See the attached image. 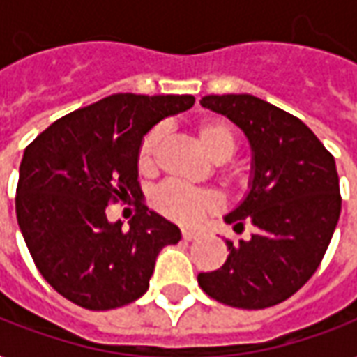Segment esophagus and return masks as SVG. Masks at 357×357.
<instances>
[{"label": "esophagus", "instance_id": "34e87169", "mask_svg": "<svg viewBox=\"0 0 357 357\" xmlns=\"http://www.w3.org/2000/svg\"><path fill=\"white\" fill-rule=\"evenodd\" d=\"M181 236H183V239H185V241H193V239L199 238L201 234H199V231H195V230H183V231H181Z\"/></svg>", "mask_w": 357, "mask_h": 357}]
</instances>
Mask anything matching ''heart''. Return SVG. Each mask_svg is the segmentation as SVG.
Masks as SVG:
<instances>
[{
    "instance_id": "heart-1",
    "label": "heart",
    "mask_w": 357,
    "mask_h": 357,
    "mask_svg": "<svg viewBox=\"0 0 357 357\" xmlns=\"http://www.w3.org/2000/svg\"><path fill=\"white\" fill-rule=\"evenodd\" d=\"M197 137L204 146V151L213 156L214 160H228L236 153V137L228 123L220 119H206L197 126ZM162 141V127H154L149 131L137 154V166L143 174L154 170L156 154ZM154 208L168 216L172 220L181 224L195 222L203 213L214 211L220 206V197L214 191L206 189H193L181 185L176 181L164 183L153 197Z\"/></svg>"
}]
</instances>
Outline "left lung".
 Wrapping results in <instances>:
<instances>
[{
	"instance_id": "obj_1",
	"label": "left lung",
	"mask_w": 357,
	"mask_h": 357,
	"mask_svg": "<svg viewBox=\"0 0 357 357\" xmlns=\"http://www.w3.org/2000/svg\"><path fill=\"white\" fill-rule=\"evenodd\" d=\"M201 106L243 131L251 149L248 191L224 216L249 239L226 241L230 255L199 286L220 303L265 309L288 300L317 271L340 216L333 154L301 119L251 94H208Z\"/></svg>"
}]
</instances>
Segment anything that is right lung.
<instances>
[{"label": "right lung", "instance_id": "1", "mask_svg": "<svg viewBox=\"0 0 357 357\" xmlns=\"http://www.w3.org/2000/svg\"><path fill=\"white\" fill-rule=\"evenodd\" d=\"M193 104L191 94H112L57 119L26 146L17 222L40 274L63 298L104 311L149 290L156 257L181 231L146 206L123 228L108 220L106 206L139 191L146 133Z\"/></svg>", "mask_w": 357, "mask_h": 357}]
</instances>
